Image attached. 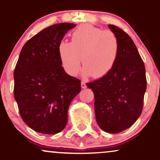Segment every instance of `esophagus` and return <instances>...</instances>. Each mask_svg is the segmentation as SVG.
Returning <instances> with one entry per match:
<instances>
[{
	"mask_svg": "<svg viewBox=\"0 0 160 160\" xmlns=\"http://www.w3.org/2000/svg\"><path fill=\"white\" fill-rule=\"evenodd\" d=\"M81 87H82V89H86V88L87 87L85 82H81Z\"/></svg>",
	"mask_w": 160,
	"mask_h": 160,
	"instance_id": "34e87169",
	"label": "esophagus"
}]
</instances>
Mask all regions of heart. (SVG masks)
Instances as JSON below:
<instances>
[{
  "mask_svg": "<svg viewBox=\"0 0 160 160\" xmlns=\"http://www.w3.org/2000/svg\"><path fill=\"white\" fill-rule=\"evenodd\" d=\"M119 52L120 41L114 33L89 24L72 33L71 43L62 40L58 46L62 67L74 77L78 74L82 61V75L103 78L114 67Z\"/></svg>",
  "mask_w": 160,
  "mask_h": 160,
  "instance_id": "obj_1",
  "label": "heart"
}]
</instances>
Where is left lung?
<instances>
[{"instance_id":"obj_1","label":"left lung","mask_w":160,"mask_h":160,"mask_svg":"<svg viewBox=\"0 0 160 160\" xmlns=\"http://www.w3.org/2000/svg\"><path fill=\"white\" fill-rule=\"evenodd\" d=\"M108 27L118 38L120 52L106 76L86 86L95 96V119L106 132L119 133L140 117L147 89L144 64L132 38L120 28Z\"/></svg>"}]
</instances>
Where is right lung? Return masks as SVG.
<instances>
[{
  "instance_id": "obj_1",
  "label": "right lung",
  "mask_w": 160,
  "mask_h": 160,
  "mask_svg": "<svg viewBox=\"0 0 160 160\" xmlns=\"http://www.w3.org/2000/svg\"><path fill=\"white\" fill-rule=\"evenodd\" d=\"M73 23L42 30L23 46L14 70V98L25 123L38 132L54 135L67 125L68 110L81 90L80 80L62 66L58 43Z\"/></svg>"
}]
</instances>
